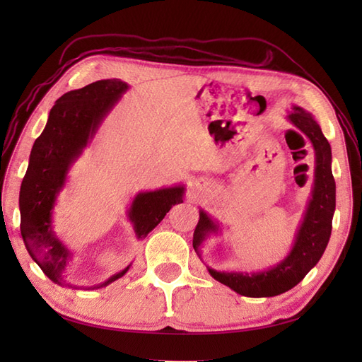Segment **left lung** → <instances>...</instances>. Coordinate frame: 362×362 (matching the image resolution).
<instances>
[{
    "label": "left lung",
    "mask_w": 362,
    "mask_h": 362,
    "mask_svg": "<svg viewBox=\"0 0 362 362\" xmlns=\"http://www.w3.org/2000/svg\"><path fill=\"white\" fill-rule=\"evenodd\" d=\"M290 122L310 139L315 152L314 187L311 201L306 208L302 225L296 234L290 254L279 264L258 273L217 272L208 269L210 275L223 286L247 298H272L291 290L306 276L319 259L329 242L332 217L335 211V180L331 169V145L322 133L317 120L303 108L296 107L288 115ZM214 223L204 210L199 211V222L193 234V247L201 258V246L208 234L217 233Z\"/></svg>",
    "instance_id": "left-lung-1"
}]
</instances>
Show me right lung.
Here are the masks:
<instances>
[{
  "label": "right lung",
  "mask_w": 362,
  "mask_h": 362,
  "mask_svg": "<svg viewBox=\"0 0 362 362\" xmlns=\"http://www.w3.org/2000/svg\"><path fill=\"white\" fill-rule=\"evenodd\" d=\"M127 89L128 84L120 80H101L64 93L51 108L47 127L33 145L19 192L21 235L30 257L59 286L72 287L63 281L71 252L52 231V208L66 182L71 164L81 156ZM182 196L184 185L139 193L128 210L137 238L146 237L172 205L182 202ZM128 269L129 266L90 288L108 286L124 276Z\"/></svg>",
  "instance_id": "right-lung-1"
}]
</instances>
